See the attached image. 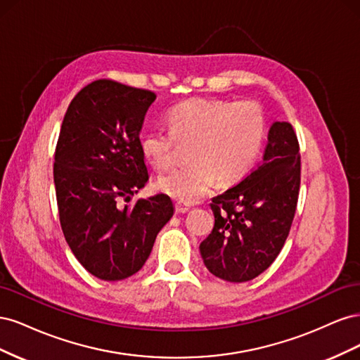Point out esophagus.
<instances>
[{
    "instance_id": "34e87169",
    "label": "esophagus",
    "mask_w": 360,
    "mask_h": 360,
    "mask_svg": "<svg viewBox=\"0 0 360 360\" xmlns=\"http://www.w3.org/2000/svg\"><path fill=\"white\" fill-rule=\"evenodd\" d=\"M191 210V205L186 202H181V201H176V212L177 213H186Z\"/></svg>"
}]
</instances>
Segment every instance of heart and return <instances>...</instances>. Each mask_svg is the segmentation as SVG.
<instances>
[{
  "instance_id": "heart-1",
  "label": "heart",
  "mask_w": 360,
  "mask_h": 360,
  "mask_svg": "<svg viewBox=\"0 0 360 360\" xmlns=\"http://www.w3.org/2000/svg\"><path fill=\"white\" fill-rule=\"evenodd\" d=\"M169 129H153L141 138V151L151 165H172L181 147H189L188 167L163 174L156 186L181 202H193L214 183L234 184L254 169L267 136L263 106L254 101L192 99L168 112Z\"/></svg>"
}]
</instances>
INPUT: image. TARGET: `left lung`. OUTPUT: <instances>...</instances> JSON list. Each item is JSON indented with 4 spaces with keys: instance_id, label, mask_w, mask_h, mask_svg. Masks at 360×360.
<instances>
[{
    "instance_id": "left-lung-1",
    "label": "left lung",
    "mask_w": 360,
    "mask_h": 360,
    "mask_svg": "<svg viewBox=\"0 0 360 360\" xmlns=\"http://www.w3.org/2000/svg\"><path fill=\"white\" fill-rule=\"evenodd\" d=\"M300 189L294 129L276 122L264 159L236 186L212 200L214 226L200 245L205 267L228 282H246L270 267L288 237Z\"/></svg>"
}]
</instances>
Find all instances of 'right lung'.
<instances>
[{"label":"right lung","instance_id":"obj_1","mask_svg":"<svg viewBox=\"0 0 360 360\" xmlns=\"http://www.w3.org/2000/svg\"><path fill=\"white\" fill-rule=\"evenodd\" d=\"M156 94L97 79L73 97L53 162L60 224L76 259L102 281H122L144 266L174 213L165 193L134 197L148 180L139 132Z\"/></svg>","mask_w":360,"mask_h":360}]
</instances>
